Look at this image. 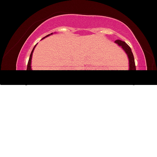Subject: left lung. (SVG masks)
I'll return each mask as SVG.
<instances>
[{"label":"left lung","instance_id":"left-lung-1","mask_svg":"<svg viewBox=\"0 0 157 157\" xmlns=\"http://www.w3.org/2000/svg\"><path fill=\"white\" fill-rule=\"evenodd\" d=\"M116 44H117L119 46H121V48L124 50L127 54L128 58V61H129V69L128 70H124V75H122V84H120V85H124V84H131L134 79V73L136 71V65H135V61L134 55L132 54V50L130 47L128 46L125 42L122 41L120 40H117L115 41ZM88 83H96L95 80L96 78L93 77V76H88ZM125 84H123V82Z\"/></svg>","mask_w":157,"mask_h":157}]
</instances>
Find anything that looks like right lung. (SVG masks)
Instances as JSON below:
<instances>
[{
	"label": "right lung",
	"instance_id": "add662e5",
	"mask_svg": "<svg viewBox=\"0 0 157 157\" xmlns=\"http://www.w3.org/2000/svg\"><path fill=\"white\" fill-rule=\"evenodd\" d=\"M52 34H53V33H51V34L48 35L45 37H44L43 39ZM36 44L34 46V48H33L31 52L29 59V61H28V63H27V67L26 70V73H27L26 79H27V82L28 83V84H30V85H65L66 84L64 83H67V82H68V80H69V79H71L74 77L75 74L68 75L67 76V75L63 76L62 78L61 77H60L59 76H56V77H47L46 76H44V75L42 76L39 75L37 71L32 70L31 69L32 56ZM55 92H54L52 94H40V92H38V93L36 92L37 94H36L35 97H36L38 101L44 103V105L52 106V105H56L57 103H58L61 100V96H62V95H61L62 94H61L62 92H61V90H59V91L58 90V91H55Z\"/></svg>",
	"mask_w": 157,
	"mask_h": 157
}]
</instances>
